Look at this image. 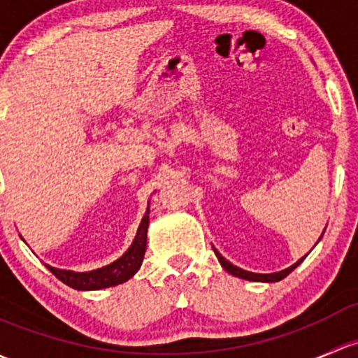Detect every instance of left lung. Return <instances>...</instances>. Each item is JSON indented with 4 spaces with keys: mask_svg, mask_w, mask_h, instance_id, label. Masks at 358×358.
<instances>
[{
    "mask_svg": "<svg viewBox=\"0 0 358 358\" xmlns=\"http://www.w3.org/2000/svg\"><path fill=\"white\" fill-rule=\"evenodd\" d=\"M213 250H214V254H216V257H217V261H220V264L223 266V268L227 269L229 274H233V276H236V278H242V280H248V281H264V283H274V281H281V280H283V278H287L288 274L292 273V271L295 269L296 266H299L300 262L303 261V259H306V257H302V259H300V261H296L293 266H289V268L283 269V271H278V273L259 274V273H250V271H243L242 268H236V266H233L231 262L227 261V259H224L223 255H221L220 252H217L214 247H213Z\"/></svg>",
    "mask_w": 358,
    "mask_h": 358,
    "instance_id": "obj_1",
    "label": "left lung"
}]
</instances>
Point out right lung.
I'll use <instances>...</instances> for the list:
<instances>
[{
  "mask_svg": "<svg viewBox=\"0 0 358 358\" xmlns=\"http://www.w3.org/2000/svg\"><path fill=\"white\" fill-rule=\"evenodd\" d=\"M148 227L149 208L145 210L144 217H142L141 227H138L137 235H135L134 243H131L129 250L122 257L116 259L115 262L104 266V268L89 271V273H75V271L51 268V266H48V269L59 281H63V283L75 289H101L125 283L137 273L142 261H144L145 247H148Z\"/></svg>",
  "mask_w": 358,
  "mask_h": 358,
  "instance_id": "right-lung-1",
  "label": "right lung"
}]
</instances>
